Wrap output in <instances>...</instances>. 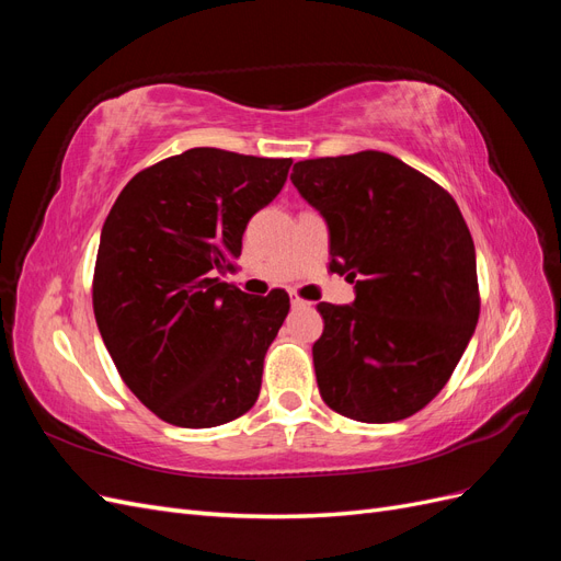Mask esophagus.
Listing matches in <instances>:
<instances>
[{
  "label": "esophagus",
  "instance_id": "34e87169",
  "mask_svg": "<svg viewBox=\"0 0 561 561\" xmlns=\"http://www.w3.org/2000/svg\"><path fill=\"white\" fill-rule=\"evenodd\" d=\"M290 301H293V307L295 309H301V307H309V301L307 299H301L297 293H290Z\"/></svg>",
  "mask_w": 561,
  "mask_h": 561
}]
</instances>
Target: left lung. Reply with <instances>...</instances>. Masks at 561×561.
<instances>
[{"label": "left lung", "mask_w": 561, "mask_h": 561, "mask_svg": "<svg viewBox=\"0 0 561 561\" xmlns=\"http://www.w3.org/2000/svg\"><path fill=\"white\" fill-rule=\"evenodd\" d=\"M290 180L325 217L330 271L355 285L353 304H318L320 398L363 423L416 414L449 381L480 318L461 210L437 182L375 149L299 161Z\"/></svg>", "instance_id": "1"}]
</instances>
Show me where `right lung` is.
Wrapping results in <instances>:
<instances>
[{"mask_svg":"<svg viewBox=\"0 0 561 561\" xmlns=\"http://www.w3.org/2000/svg\"><path fill=\"white\" fill-rule=\"evenodd\" d=\"M290 165L194 147L145 168L114 201L100 233L93 313L124 383L165 423L222 426L257 402L290 297H254L219 276Z\"/></svg>","mask_w":561,"mask_h":561,"instance_id":"add662e5","label":"right lung"}]
</instances>
